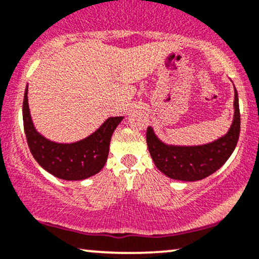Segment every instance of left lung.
<instances>
[{
    "label": "left lung",
    "mask_w": 259,
    "mask_h": 259,
    "mask_svg": "<svg viewBox=\"0 0 259 259\" xmlns=\"http://www.w3.org/2000/svg\"><path fill=\"white\" fill-rule=\"evenodd\" d=\"M234 118L228 133L213 142L200 146L166 145L158 139L152 126L146 133L148 151L155 166L165 176L179 181H199L212 175L228 160L240 134L238 93L234 88Z\"/></svg>",
    "instance_id": "8db88e82"
}]
</instances>
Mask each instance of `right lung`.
<instances>
[{"instance_id":"add662e5","label":"right lung","mask_w":259,"mask_h":259,"mask_svg":"<svg viewBox=\"0 0 259 259\" xmlns=\"http://www.w3.org/2000/svg\"><path fill=\"white\" fill-rule=\"evenodd\" d=\"M124 117L106 119L88 138L72 143L51 141L37 132L31 119L27 87L23 102L24 130L27 145L37 163L53 176L66 181L85 180L105 166L112 134Z\"/></svg>"}]
</instances>
